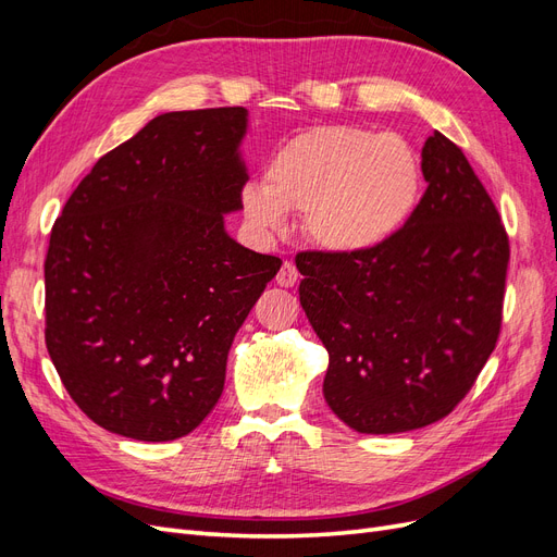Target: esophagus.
Listing matches in <instances>:
<instances>
[{"label":"esophagus","mask_w":557,"mask_h":557,"mask_svg":"<svg viewBox=\"0 0 557 557\" xmlns=\"http://www.w3.org/2000/svg\"><path fill=\"white\" fill-rule=\"evenodd\" d=\"M276 283L283 285V288H293V285H297L299 283L297 267L293 262H283L281 269H278V274H276Z\"/></svg>","instance_id":"esophagus-1"}]
</instances>
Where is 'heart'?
I'll return each instance as SVG.
<instances>
[{"label":"heart","mask_w":557,"mask_h":557,"mask_svg":"<svg viewBox=\"0 0 557 557\" xmlns=\"http://www.w3.org/2000/svg\"><path fill=\"white\" fill-rule=\"evenodd\" d=\"M423 172L395 132L325 125L297 134L269 158L264 183H246L242 209L260 232L305 211L309 239L334 252L376 248L409 221Z\"/></svg>","instance_id":"heart-1"}]
</instances>
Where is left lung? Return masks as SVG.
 <instances>
[{
	"label": "left lung",
	"instance_id": "8db88e82",
	"mask_svg": "<svg viewBox=\"0 0 557 557\" xmlns=\"http://www.w3.org/2000/svg\"><path fill=\"white\" fill-rule=\"evenodd\" d=\"M428 190L391 239L297 252L299 301L330 352L323 395L348 428L436 423L471 391L502 327L509 237L462 148L434 132Z\"/></svg>",
	"mask_w": 557,
	"mask_h": 557
}]
</instances>
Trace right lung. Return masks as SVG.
Returning a JSON list of instances; mask_svg holds the SVG:
<instances>
[{
	"mask_svg": "<svg viewBox=\"0 0 557 557\" xmlns=\"http://www.w3.org/2000/svg\"><path fill=\"white\" fill-rule=\"evenodd\" d=\"M244 107L174 111L99 158L50 230L46 348L92 423L139 442L193 432L276 256L227 237Z\"/></svg>",
	"mask_w": 557,
	"mask_h": 557,
	"instance_id": "1",
	"label": "right lung"
}]
</instances>
